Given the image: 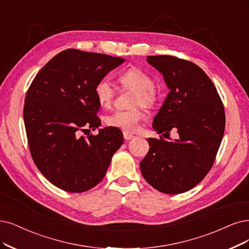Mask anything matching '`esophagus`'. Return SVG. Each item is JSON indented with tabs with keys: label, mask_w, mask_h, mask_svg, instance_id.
I'll return each instance as SVG.
<instances>
[{
	"label": "esophagus",
	"mask_w": 249,
	"mask_h": 249,
	"mask_svg": "<svg viewBox=\"0 0 249 249\" xmlns=\"http://www.w3.org/2000/svg\"><path fill=\"white\" fill-rule=\"evenodd\" d=\"M123 136H124L125 141H130V140H132L133 137H134V135L128 133V132H123Z\"/></svg>",
	"instance_id": "1"
}]
</instances>
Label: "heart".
Segmentation results:
<instances>
[{
  "label": "heart",
  "mask_w": 249,
  "mask_h": 249,
  "mask_svg": "<svg viewBox=\"0 0 249 249\" xmlns=\"http://www.w3.org/2000/svg\"><path fill=\"white\" fill-rule=\"evenodd\" d=\"M122 86L135 91L133 105H142L152 107L157 101V91L154 88V82L148 73L137 68H130L119 76ZM94 94L98 103L103 107H109L113 104L115 89L112 82L107 78L100 79L94 87ZM144 119L141 107L128 110H116L105 118L107 126L117 128L124 132H133Z\"/></svg>",
  "instance_id": "1"
}]
</instances>
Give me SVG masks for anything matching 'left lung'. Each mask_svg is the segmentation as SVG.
<instances>
[{
	"label": "left lung",
	"mask_w": 249,
	"mask_h": 249,
	"mask_svg": "<svg viewBox=\"0 0 249 249\" xmlns=\"http://www.w3.org/2000/svg\"><path fill=\"white\" fill-rule=\"evenodd\" d=\"M170 90L153 120L168 141L148 139L150 151L141 162L142 177L165 194H180L205 178L213 167L225 131V109L213 83L197 64L169 55L146 58ZM171 130L179 139L172 141Z\"/></svg>",
	"instance_id": "obj_1"
}]
</instances>
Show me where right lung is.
Here are the masks:
<instances>
[{"label": "right lung", "instance_id": "right-lung-1", "mask_svg": "<svg viewBox=\"0 0 249 249\" xmlns=\"http://www.w3.org/2000/svg\"><path fill=\"white\" fill-rule=\"evenodd\" d=\"M124 62L121 57L64 50L36 73L24 100L23 119L36 167L52 185L70 193L95 187L122 145L121 130L99 129L96 83Z\"/></svg>", "mask_w": 249, "mask_h": 249}]
</instances>
